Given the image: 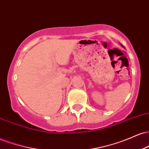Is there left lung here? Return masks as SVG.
Returning <instances> with one entry per match:
<instances>
[{"instance_id": "1", "label": "left lung", "mask_w": 149, "mask_h": 149, "mask_svg": "<svg viewBox=\"0 0 149 149\" xmlns=\"http://www.w3.org/2000/svg\"><path fill=\"white\" fill-rule=\"evenodd\" d=\"M122 46H123V45H122Z\"/></svg>"}]
</instances>
